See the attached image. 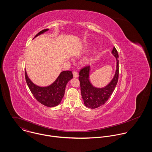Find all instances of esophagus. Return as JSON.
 Returning a JSON list of instances; mask_svg holds the SVG:
<instances>
[{
    "mask_svg": "<svg viewBox=\"0 0 152 152\" xmlns=\"http://www.w3.org/2000/svg\"><path fill=\"white\" fill-rule=\"evenodd\" d=\"M73 75H74V77H77L78 76V73L77 71H73Z\"/></svg>",
    "mask_w": 152,
    "mask_h": 152,
    "instance_id": "obj_1",
    "label": "esophagus"
}]
</instances>
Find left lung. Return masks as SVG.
<instances>
[{
  "label": "left lung",
  "mask_w": 152,
  "mask_h": 152,
  "mask_svg": "<svg viewBox=\"0 0 152 152\" xmlns=\"http://www.w3.org/2000/svg\"><path fill=\"white\" fill-rule=\"evenodd\" d=\"M112 53L116 58V71L113 80L105 88H97L91 85L89 81V66H84L80 71L79 81L80 83L81 95L84 104L88 108H96L105 104L112 94L116 86L119 78V60H118L119 55L115 47H113Z\"/></svg>",
  "instance_id": "1"
}]
</instances>
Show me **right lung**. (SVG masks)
<instances>
[{
	"mask_svg": "<svg viewBox=\"0 0 152 152\" xmlns=\"http://www.w3.org/2000/svg\"><path fill=\"white\" fill-rule=\"evenodd\" d=\"M48 30L46 28L42 30L36 35L35 37ZM72 77L73 74L71 71H64L61 72L57 79L51 86L40 87L36 86L30 81L25 70L26 81L31 92L40 103L48 107H56L61 102L64 95L66 85Z\"/></svg>",
	"mask_w": 152,
	"mask_h": 152,
	"instance_id": "1",
	"label": "right lung"
}]
</instances>
